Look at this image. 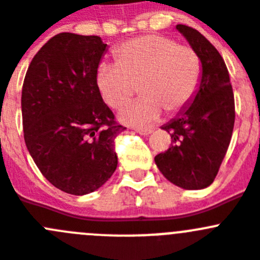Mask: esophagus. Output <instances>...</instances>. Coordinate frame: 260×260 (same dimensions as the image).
Listing matches in <instances>:
<instances>
[{
	"instance_id": "esophagus-1",
	"label": "esophagus",
	"mask_w": 260,
	"mask_h": 260,
	"mask_svg": "<svg viewBox=\"0 0 260 260\" xmlns=\"http://www.w3.org/2000/svg\"><path fill=\"white\" fill-rule=\"evenodd\" d=\"M136 132L140 133V135L142 136H147V135H150V133H153V131L146 129V128H136Z\"/></svg>"
}]
</instances>
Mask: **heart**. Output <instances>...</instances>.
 I'll use <instances>...</instances> for the list:
<instances>
[{"label":"heart","instance_id":"1","mask_svg":"<svg viewBox=\"0 0 260 260\" xmlns=\"http://www.w3.org/2000/svg\"><path fill=\"white\" fill-rule=\"evenodd\" d=\"M115 64L101 63L94 84L102 101L119 109L132 97L139 83L141 97L120 110L127 124L146 127L155 123L163 110L179 113L197 93L202 63L191 46L177 44L160 35H145L121 44L114 50Z\"/></svg>","mask_w":260,"mask_h":260}]
</instances>
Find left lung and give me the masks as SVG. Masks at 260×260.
<instances>
[{
    "mask_svg": "<svg viewBox=\"0 0 260 260\" xmlns=\"http://www.w3.org/2000/svg\"><path fill=\"white\" fill-rule=\"evenodd\" d=\"M176 29L197 51L202 75L190 105L162 127L172 144L154 158L163 176L180 188L203 189L214 182L228 150L235 125V97L224 59L197 29Z\"/></svg>",
    "mask_w": 260,
    "mask_h": 260,
    "instance_id": "obj_1",
    "label": "left lung"
}]
</instances>
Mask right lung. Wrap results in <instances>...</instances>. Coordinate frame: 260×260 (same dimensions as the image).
<instances>
[{"label": "right lung", "mask_w": 260, "mask_h": 260, "mask_svg": "<svg viewBox=\"0 0 260 260\" xmlns=\"http://www.w3.org/2000/svg\"><path fill=\"white\" fill-rule=\"evenodd\" d=\"M106 46L98 36L55 35L37 51L23 83L28 151L49 182L74 196L101 188L118 166L115 139L125 127L94 84Z\"/></svg>", "instance_id": "1"}]
</instances>
